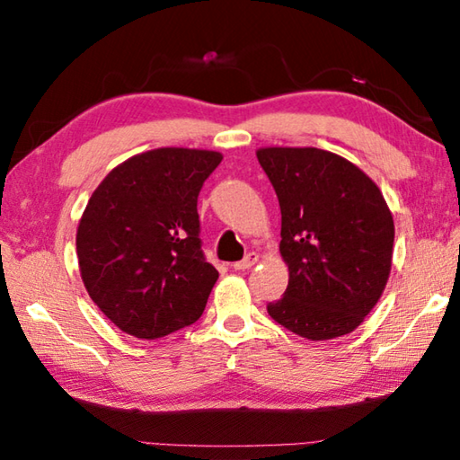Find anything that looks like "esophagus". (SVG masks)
<instances>
[{
	"instance_id": "obj_1",
	"label": "esophagus",
	"mask_w": 460,
	"mask_h": 460,
	"mask_svg": "<svg viewBox=\"0 0 460 460\" xmlns=\"http://www.w3.org/2000/svg\"><path fill=\"white\" fill-rule=\"evenodd\" d=\"M258 260H260V255H258V253H255V252H249L243 260L233 263V268H235V270H249L252 266H255V263H258Z\"/></svg>"
}]
</instances>
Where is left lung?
Returning <instances> with one entry per match:
<instances>
[{
    "mask_svg": "<svg viewBox=\"0 0 460 460\" xmlns=\"http://www.w3.org/2000/svg\"><path fill=\"white\" fill-rule=\"evenodd\" d=\"M255 154L278 194L279 253L290 271L270 316L308 341L353 332L392 271L395 229L384 194L339 154L288 146Z\"/></svg>",
    "mask_w": 460,
    "mask_h": 460,
    "instance_id": "obj_1",
    "label": "left lung"
}]
</instances>
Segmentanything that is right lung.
I'll list each match as a JSON object with an SVG mask.
<instances>
[{
	"mask_svg": "<svg viewBox=\"0 0 460 460\" xmlns=\"http://www.w3.org/2000/svg\"><path fill=\"white\" fill-rule=\"evenodd\" d=\"M223 154L158 147L136 154L91 194L76 258L91 300L136 339L197 323L219 278L200 249L197 199Z\"/></svg>",
	"mask_w": 460,
	"mask_h": 460,
	"instance_id": "obj_1",
	"label": "right lung"
}]
</instances>
